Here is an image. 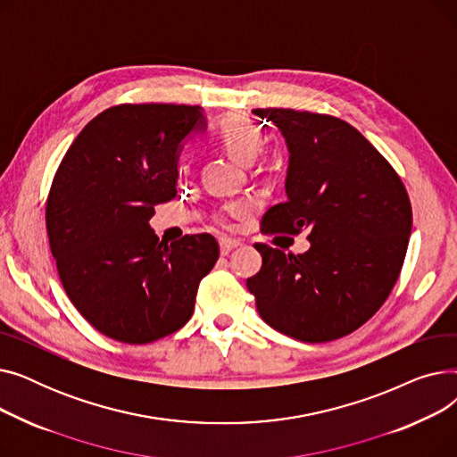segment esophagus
I'll use <instances>...</instances> for the list:
<instances>
[{
	"instance_id": "1",
	"label": "esophagus",
	"mask_w": 457,
	"mask_h": 457,
	"mask_svg": "<svg viewBox=\"0 0 457 457\" xmlns=\"http://www.w3.org/2000/svg\"><path fill=\"white\" fill-rule=\"evenodd\" d=\"M237 246H241V243L235 241V238H220V253L228 255L231 250H235Z\"/></svg>"
}]
</instances>
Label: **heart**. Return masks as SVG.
Here are the masks:
<instances>
[{
  "label": "heart",
  "mask_w": 457,
  "mask_h": 457,
  "mask_svg": "<svg viewBox=\"0 0 457 457\" xmlns=\"http://www.w3.org/2000/svg\"><path fill=\"white\" fill-rule=\"evenodd\" d=\"M214 140L219 146L228 152L237 161L252 164L265 150V135L243 114H228L214 128ZM248 211V205L243 202H235L226 205V216H241Z\"/></svg>",
  "instance_id": "obj_1"
}]
</instances>
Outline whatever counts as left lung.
<instances>
[{"label": "left lung", "mask_w": 457, "mask_h": 457, "mask_svg": "<svg viewBox=\"0 0 457 457\" xmlns=\"http://www.w3.org/2000/svg\"><path fill=\"white\" fill-rule=\"evenodd\" d=\"M289 148L287 200L262 233L309 231L305 253L255 245L262 267L248 278L261 319L302 343H328L363 326L400 276L413 224L411 202L389 161L341 118L255 109Z\"/></svg>", "instance_id": "obj_1"}]
</instances>
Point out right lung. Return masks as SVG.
<instances>
[{
	"instance_id": "obj_1",
	"label": "right lung",
	"mask_w": 457,
	"mask_h": 457,
	"mask_svg": "<svg viewBox=\"0 0 457 457\" xmlns=\"http://www.w3.org/2000/svg\"><path fill=\"white\" fill-rule=\"evenodd\" d=\"M204 128L198 105H114L57 168L46 202L57 272L85 320L114 341L146 345L183 328L219 259L209 233L166 245L148 224L176 196L181 142Z\"/></svg>"
}]
</instances>
